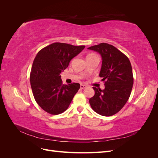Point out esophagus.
<instances>
[{
    "label": "esophagus",
    "mask_w": 158,
    "mask_h": 158,
    "mask_svg": "<svg viewBox=\"0 0 158 158\" xmlns=\"http://www.w3.org/2000/svg\"><path fill=\"white\" fill-rule=\"evenodd\" d=\"M85 88H86V85H84V84H81L80 85V88L81 89H84Z\"/></svg>",
    "instance_id": "esophagus-1"
}]
</instances>
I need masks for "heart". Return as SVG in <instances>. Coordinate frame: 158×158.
Instances as JSON below:
<instances>
[{
    "mask_svg": "<svg viewBox=\"0 0 158 158\" xmlns=\"http://www.w3.org/2000/svg\"><path fill=\"white\" fill-rule=\"evenodd\" d=\"M90 55H94V54H90Z\"/></svg>",
    "mask_w": 158,
    "mask_h": 158,
    "instance_id": "1",
    "label": "heart"
}]
</instances>
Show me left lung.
<instances>
[{"mask_svg": "<svg viewBox=\"0 0 158 158\" xmlns=\"http://www.w3.org/2000/svg\"><path fill=\"white\" fill-rule=\"evenodd\" d=\"M88 49L101 55L102 64L99 76L105 82L104 89L93 87L95 95L89 99L95 112L102 116H112L118 113L130 97L133 74L128 57L116 47L102 43Z\"/></svg>", "mask_w": 158, "mask_h": 158, "instance_id": "1", "label": "left lung"}]
</instances>
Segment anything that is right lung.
<instances>
[{"instance_id": "right-lung-1", "label": "right lung", "mask_w": 158, "mask_h": 158, "mask_svg": "<svg viewBox=\"0 0 158 158\" xmlns=\"http://www.w3.org/2000/svg\"><path fill=\"white\" fill-rule=\"evenodd\" d=\"M84 48V45L54 43L38 52L31 70L30 84L35 100L46 112L63 113L78 92L80 84H63L60 73Z\"/></svg>"}]
</instances>
